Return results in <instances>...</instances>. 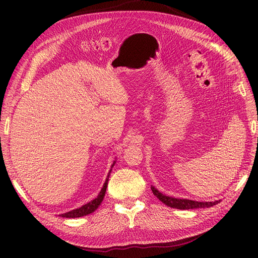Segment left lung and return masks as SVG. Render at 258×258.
Here are the masks:
<instances>
[{
    "instance_id": "8db88e82",
    "label": "left lung",
    "mask_w": 258,
    "mask_h": 258,
    "mask_svg": "<svg viewBox=\"0 0 258 258\" xmlns=\"http://www.w3.org/2000/svg\"><path fill=\"white\" fill-rule=\"evenodd\" d=\"M152 191L161 202H163L166 206L174 209L179 210H189V209H201V208H210L213 207L217 204H220V200L212 201V202H204V201H195L189 199H178L173 198L170 196H166V195L161 194L158 189H156L154 186H152Z\"/></svg>"
}]
</instances>
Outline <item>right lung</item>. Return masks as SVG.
Returning <instances> with one entry per match:
<instances>
[{
    "instance_id": "1",
    "label": "right lung",
    "mask_w": 258,
    "mask_h": 258,
    "mask_svg": "<svg viewBox=\"0 0 258 258\" xmlns=\"http://www.w3.org/2000/svg\"><path fill=\"white\" fill-rule=\"evenodd\" d=\"M115 162H113V165L111 167V170L108 171V174H107V177L105 179V183L103 184V187L102 189H101V191L99 192L98 197L95 198L93 200H91L90 202H88V204L84 205L83 207L79 208V209H75V210H72L70 211V212H67L64 214H60L59 216L61 217H66V218H75V217H81V216H84V215H88L92 212H95V211L98 209V207L101 205V202L103 201V198L105 196V191H106V187H107V182H108V177H110V174L112 172V168L114 167Z\"/></svg>"
}]
</instances>
